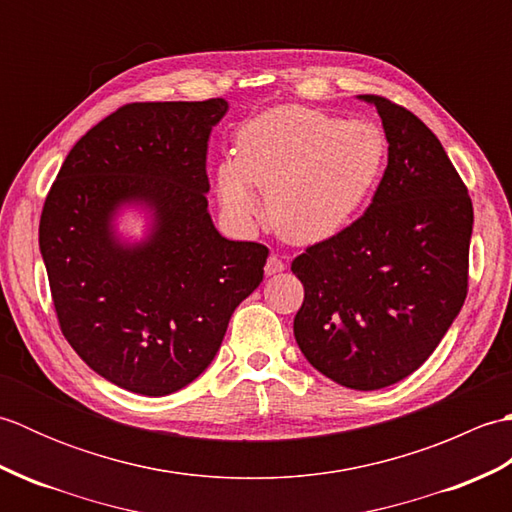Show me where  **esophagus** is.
Returning <instances> with one entry per match:
<instances>
[{
    "label": "esophagus",
    "instance_id": "esophagus-1",
    "mask_svg": "<svg viewBox=\"0 0 512 512\" xmlns=\"http://www.w3.org/2000/svg\"><path fill=\"white\" fill-rule=\"evenodd\" d=\"M284 268H286L284 259H281L279 255H270L264 270H266V275H277V273H281V270H284Z\"/></svg>",
    "mask_w": 512,
    "mask_h": 512
}]
</instances>
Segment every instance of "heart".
Returning <instances> with one entry per match:
<instances>
[{"mask_svg":"<svg viewBox=\"0 0 512 512\" xmlns=\"http://www.w3.org/2000/svg\"><path fill=\"white\" fill-rule=\"evenodd\" d=\"M387 140L369 121L308 107H277L237 132L235 160L217 169V193L235 220L262 211L299 244L323 242L352 224L385 171Z\"/></svg>","mask_w":512,"mask_h":512,"instance_id":"1","label":"heart"}]
</instances>
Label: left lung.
Masks as SVG:
<instances>
[{"mask_svg": "<svg viewBox=\"0 0 512 512\" xmlns=\"http://www.w3.org/2000/svg\"><path fill=\"white\" fill-rule=\"evenodd\" d=\"M387 169L369 209L292 262L295 339L334 383L389 387L427 361L469 292L473 202L436 134L385 96Z\"/></svg>", "mask_w": 512, "mask_h": 512, "instance_id": "1", "label": "left lung"}]
</instances>
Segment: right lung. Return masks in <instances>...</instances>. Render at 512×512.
<instances>
[{"label":"right lung","instance_id":"obj_1","mask_svg":"<svg viewBox=\"0 0 512 512\" xmlns=\"http://www.w3.org/2000/svg\"><path fill=\"white\" fill-rule=\"evenodd\" d=\"M222 99L127 103L65 158L43 202L39 248L59 328L96 374L143 396L198 378L231 314L264 279L268 248L222 237L206 211V151ZM155 211V233L121 247L111 215Z\"/></svg>","mask_w":512,"mask_h":512}]
</instances>
